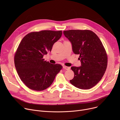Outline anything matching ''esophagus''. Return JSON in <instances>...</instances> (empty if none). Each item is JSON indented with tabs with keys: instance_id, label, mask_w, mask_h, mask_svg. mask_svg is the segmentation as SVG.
I'll list each match as a JSON object with an SVG mask.
<instances>
[{
	"instance_id": "esophagus-1",
	"label": "esophagus",
	"mask_w": 120,
	"mask_h": 120,
	"mask_svg": "<svg viewBox=\"0 0 120 120\" xmlns=\"http://www.w3.org/2000/svg\"><path fill=\"white\" fill-rule=\"evenodd\" d=\"M63 67V68L64 69H65L66 70H69L70 69V67H67V66H64Z\"/></svg>"
}]
</instances>
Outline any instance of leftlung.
Returning <instances> with one entry per match:
<instances>
[{
  "label": "left lung",
  "instance_id": "8db88e82",
  "mask_svg": "<svg viewBox=\"0 0 120 120\" xmlns=\"http://www.w3.org/2000/svg\"><path fill=\"white\" fill-rule=\"evenodd\" d=\"M63 33L81 62V66L71 68L74 76L70 83L80 89H90L102 79L107 68L108 56L103 44L90 30H71Z\"/></svg>",
  "mask_w": 120,
  "mask_h": 120
}]
</instances>
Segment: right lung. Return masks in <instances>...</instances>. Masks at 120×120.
<instances>
[{
	"label": "right lung",
	"instance_id": "obj_1",
	"mask_svg": "<svg viewBox=\"0 0 120 120\" xmlns=\"http://www.w3.org/2000/svg\"><path fill=\"white\" fill-rule=\"evenodd\" d=\"M62 34V30H44L29 33L21 40L15 53V65L20 79L29 89L46 90L63 68L43 59Z\"/></svg>",
	"mask_w": 120,
	"mask_h": 120
}]
</instances>
